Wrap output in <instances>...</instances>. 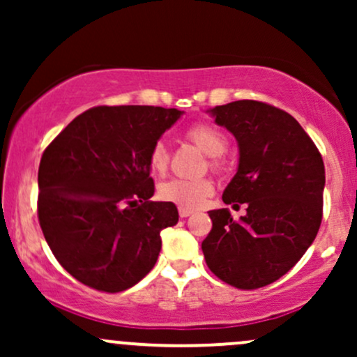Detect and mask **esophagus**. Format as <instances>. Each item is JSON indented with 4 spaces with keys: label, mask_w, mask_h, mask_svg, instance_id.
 I'll use <instances>...</instances> for the list:
<instances>
[{
    "label": "esophagus",
    "mask_w": 357,
    "mask_h": 357,
    "mask_svg": "<svg viewBox=\"0 0 357 357\" xmlns=\"http://www.w3.org/2000/svg\"><path fill=\"white\" fill-rule=\"evenodd\" d=\"M190 215H192V210H190V208L179 206V216H181V218H188Z\"/></svg>",
    "instance_id": "1"
}]
</instances>
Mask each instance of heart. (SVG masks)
I'll list each match as a JSON object with an SVG mask.
<instances>
[{
    "label": "heart",
    "instance_id": "heart-1",
    "mask_svg": "<svg viewBox=\"0 0 357 357\" xmlns=\"http://www.w3.org/2000/svg\"><path fill=\"white\" fill-rule=\"evenodd\" d=\"M184 137L198 146L204 154H208V165L215 173H223L227 169L225 151L228 147V137L220 127L210 122H196L184 130ZM171 154L162 141H155L149 151V166L154 173H166L169 166ZM213 192V183L208 178H174L162 183L159 188V196L165 202L174 203L181 208H198Z\"/></svg>",
    "mask_w": 357,
    "mask_h": 357
}]
</instances>
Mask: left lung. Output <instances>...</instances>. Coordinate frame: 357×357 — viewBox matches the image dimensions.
Returning <instances> with one entry per match:
<instances>
[{"instance_id":"obj_1","label":"left lung","mask_w":357,"mask_h":357,"mask_svg":"<svg viewBox=\"0 0 357 357\" xmlns=\"http://www.w3.org/2000/svg\"><path fill=\"white\" fill-rule=\"evenodd\" d=\"M211 114L240 146L238 173L223 202L247 203V215L233 220L227 208L208 213L213 227L202 243L203 255L225 284L255 290L285 275L314 241L326 169L309 134L275 105L236 100Z\"/></svg>"}]
</instances>
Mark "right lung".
I'll list each match as a JSON object with an SVG mask.
<instances>
[{"label":"right lung","mask_w":357,"mask_h":357,"mask_svg":"<svg viewBox=\"0 0 357 357\" xmlns=\"http://www.w3.org/2000/svg\"><path fill=\"white\" fill-rule=\"evenodd\" d=\"M153 105H99L65 127L38 167V221L59 264L80 284L117 294L142 280L178 208L151 202L149 151L181 116Z\"/></svg>","instance_id":"1"}]
</instances>
